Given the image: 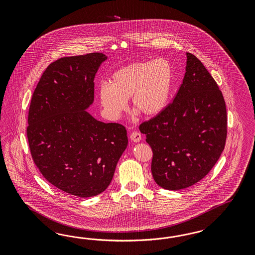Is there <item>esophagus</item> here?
<instances>
[{
  "mask_svg": "<svg viewBox=\"0 0 255 255\" xmlns=\"http://www.w3.org/2000/svg\"><path fill=\"white\" fill-rule=\"evenodd\" d=\"M130 139L132 142L137 143L141 140V133L138 131H133V132H131V135H130Z\"/></svg>",
  "mask_w": 255,
  "mask_h": 255,
  "instance_id": "34e87169",
  "label": "esophagus"
}]
</instances>
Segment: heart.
<instances>
[{
    "instance_id": "heart-1",
    "label": "heart",
    "mask_w": 255,
    "mask_h": 255,
    "mask_svg": "<svg viewBox=\"0 0 255 255\" xmlns=\"http://www.w3.org/2000/svg\"><path fill=\"white\" fill-rule=\"evenodd\" d=\"M172 80V66L164 59L133 62L114 72L110 84L101 83L98 89L101 107L108 119L117 120L126 110L127 100L131 98L134 111L153 118L166 107Z\"/></svg>"
}]
</instances>
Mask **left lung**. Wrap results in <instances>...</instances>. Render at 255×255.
<instances>
[{"label":"left lung","instance_id":"left-lung-1","mask_svg":"<svg viewBox=\"0 0 255 255\" xmlns=\"http://www.w3.org/2000/svg\"><path fill=\"white\" fill-rule=\"evenodd\" d=\"M186 55L185 76L173 103L139 126L153 152L155 182L169 191L205 178L224 151L227 134L223 93L204 64Z\"/></svg>","mask_w":255,"mask_h":255}]
</instances>
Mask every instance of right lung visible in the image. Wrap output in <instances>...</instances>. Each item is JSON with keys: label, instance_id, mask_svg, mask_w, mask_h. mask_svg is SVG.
Masks as SVG:
<instances>
[{"label": "right lung", "instance_id": "1", "mask_svg": "<svg viewBox=\"0 0 255 255\" xmlns=\"http://www.w3.org/2000/svg\"><path fill=\"white\" fill-rule=\"evenodd\" d=\"M107 59L95 52L50 63L29 109L27 136L36 166L49 183L78 197L108 188L128 145L124 126L102 123L87 111L94 77Z\"/></svg>", "mask_w": 255, "mask_h": 255}]
</instances>
